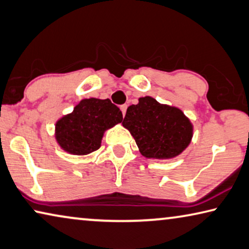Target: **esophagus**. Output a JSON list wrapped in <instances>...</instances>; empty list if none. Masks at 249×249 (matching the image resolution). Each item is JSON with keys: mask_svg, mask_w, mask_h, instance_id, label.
Instances as JSON below:
<instances>
[{"mask_svg": "<svg viewBox=\"0 0 249 249\" xmlns=\"http://www.w3.org/2000/svg\"><path fill=\"white\" fill-rule=\"evenodd\" d=\"M126 109H127V105H126V104H124V105H121V110H122V113H123V116H125V114H126Z\"/></svg>", "mask_w": 249, "mask_h": 249, "instance_id": "1", "label": "esophagus"}]
</instances>
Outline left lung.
Wrapping results in <instances>:
<instances>
[{
  "label": "left lung",
  "instance_id": "left-lung-1",
  "mask_svg": "<svg viewBox=\"0 0 249 249\" xmlns=\"http://www.w3.org/2000/svg\"><path fill=\"white\" fill-rule=\"evenodd\" d=\"M122 124L147 159H173L187 147L193 136L192 123L180 109L149 96L129 106Z\"/></svg>",
  "mask_w": 249,
  "mask_h": 249
}]
</instances>
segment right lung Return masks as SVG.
Here are the masks:
<instances>
[{
    "instance_id": "add662e5",
    "label": "right lung",
    "mask_w": 249,
    "mask_h": 249,
    "mask_svg": "<svg viewBox=\"0 0 249 249\" xmlns=\"http://www.w3.org/2000/svg\"><path fill=\"white\" fill-rule=\"evenodd\" d=\"M123 121L121 109L108 98H86L55 125V137L64 151L86 155L97 151L103 134Z\"/></svg>"
}]
</instances>
